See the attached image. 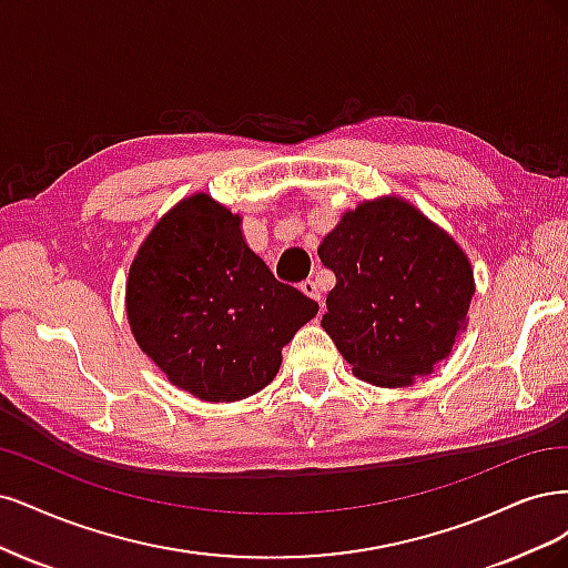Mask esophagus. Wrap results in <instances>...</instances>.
<instances>
[{"label":"esophagus","instance_id":"34e87169","mask_svg":"<svg viewBox=\"0 0 568 568\" xmlns=\"http://www.w3.org/2000/svg\"><path fill=\"white\" fill-rule=\"evenodd\" d=\"M300 290L304 292L306 297H311L314 302H318L321 304V308H323V300H321V292H318V285L314 283V281H304L302 285H300Z\"/></svg>","mask_w":568,"mask_h":568}]
</instances>
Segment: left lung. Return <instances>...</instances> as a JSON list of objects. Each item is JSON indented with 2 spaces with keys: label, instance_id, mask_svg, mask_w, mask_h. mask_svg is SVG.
<instances>
[{
  "label": "left lung",
  "instance_id": "1",
  "mask_svg": "<svg viewBox=\"0 0 568 568\" xmlns=\"http://www.w3.org/2000/svg\"><path fill=\"white\" fill-rule=\"evenodd\" d=\"M318 257L337 278L321 325L356 377L408 387L432 375L465 331L474 295L467 254L404 197L365 200L342 214Z\"/></svg>",
  "mask_w": 568,
  "mask_h": 568
}]
</instances>
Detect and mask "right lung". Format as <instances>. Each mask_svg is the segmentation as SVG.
Here are the masks:
<instances>
[{"label": "right lung", "mask_w": 568, "mask_h": 568, "mask_svg": "<svg viewBox=\"0 0 568 568\" xmlns=\"http://www.w3.org/2000/svg\"><path fill=\"white\" fill-rule=\"evenodd\" d=\"M207 193L176 203L141 243L126 278V321L141 352L200 400H241L281 368L283 346L318 304L273 278Z\"/></svg>", "instance_id": "obj_1"}]
</instances>
